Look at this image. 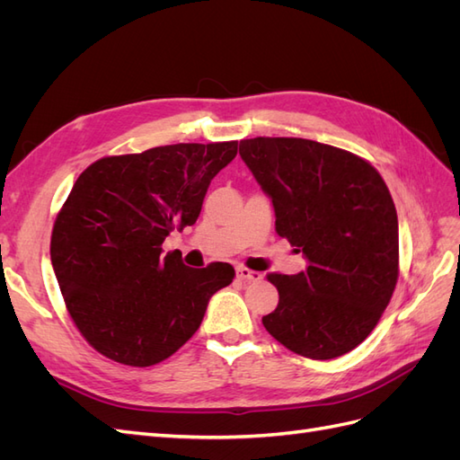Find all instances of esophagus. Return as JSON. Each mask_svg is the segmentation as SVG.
Masks as SVG:
<instances>
[{"label":"esophagus","instance_id":"obj_1","mask_svg":"<svg viewBox=\"0 0 460 460\" xmlns=\"http://www.w3.org/2000/svg\"><path fill=\"white\" fill-rule=\"evenodd\" d=\"M235 278L242 282H259L261 280V272L257 270H252L243 267V264H240V267H235Z\"/></svg>","mask_w":460,"mask_h":460}]
</instances>
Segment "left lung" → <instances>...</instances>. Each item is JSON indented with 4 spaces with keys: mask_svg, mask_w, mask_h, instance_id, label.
Wrapping results in <instances>:
<instances>
[{
    "mask_svg": "<svg viewBox=\"0 0 460 460\" xmlns=\"http://www.w3.org/2000/svg\"><path fill=\"white\" fill-rule=\"evenodd\" d=\"M240 155L274 205L276 232L307 257L299 274L270 272V336L301 357L349 353L378 324L399 278L397 211L363 157L303 137H252Z\"/></svg>",
    "mask_w": 460,
    "mask_h": 460,
    "instance_id": "obj_1",
    "label": "left lung"
}]
</instances>
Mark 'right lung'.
Returning a JSON list of instances; mask_svg holds the SVG:
<instances>
[{
  "mask_svg": "<svg viewBox=\"0 0 460 460\" xmlns=\"http://www.w3.org/2000/svg\"><path fill=\"white\" fill-rule=\"evenodd\" d=\"M238 142L174 144L111 155L82 172L55 218L51 264L75 326L97 353L151 367L198 332L207 303L234 267L190 269L163 255L174 228L196 225Z\"/></svg>",
  "mask_w": 460,
  "mask_h": 460,
  "instance_id": "right-lung-1",
  "label": "right lung"
}]
</instances>
